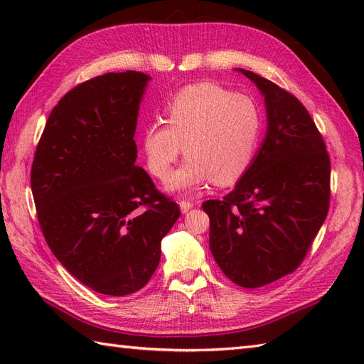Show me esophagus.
Here are the masks:
<instances>
[{
  "instance_id": "34e87169",
  "label": "esophagus",
  "mask_w": 364,
  "mask_h": 364,
  "mask_svg": "<svg viewBox=\"0 0 364 364\" xmlns=\"http://www.w3.org/2000/svg\"><path fill=\"white\" fill-rule=\"evenodd\" d=\"M180 208H181V213H188L189 210H192V208H194V203L189 202V200H181Z\"/></svg>"
}]
</instances>
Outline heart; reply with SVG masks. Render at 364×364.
Wrapping results in <instances>:
<instances>
[{
    "mask_svg": "<svg viewBox=\"0 0 364 364\" xmlns=\"http://www.w3.org/2000/svg\"><path fill=\"white\" fill-rule=\"evenodd\" d=\"M261 136V115L250 98L215 82L181 89L166 107V123L144 131L146 167L159 180L183 153L188 159L170 175L168 191L194 194L214 181L230 186L252 166Z\"/></svg>",
    "mask_w": 364,
    "mask_h": 364,
    "instance_id": "heart-1",
    "label": "heart"
}]
</instances>
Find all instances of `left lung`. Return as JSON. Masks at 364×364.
Wrapping results in <instances>:
<instances>
[{
  "label": "left lung",
  "instance_id": "left-lung-1",
  "mask_svg": "<svg viewBox=\"0 0 364 364\" xmlns=\"http://www.w3.org/2000/svg\"><path fill=\"white\" fill-rule=\"evenodd\" d=\"M264 95L267 131L252 166L222 200H206L210 249L222 272L259 288L296 270L330 205V158L310 112L288 90L237 68Z\"/></svg>",
  "mask_w": 364,
  "mask_h": 364
}]
</instances>
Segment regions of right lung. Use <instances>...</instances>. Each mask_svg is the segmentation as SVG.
I'll return each instance as SVG.
<instances>
[{"label":"right lung","instance_id":"1","mask_svg":"<svg viewBox=\"0 0 364 364\" xmlns=\"http://www.w3.org/2000/svg\"><path fill=\"white\" fill-rule=\"evenodd\" d=\"M150 76L127 70L81 82L53 107L31 189L45 241L75 278L106 296L149 283L180 206L136 166L139 105Z\"/></svg>","mask_w":364,"mask_h":364}]
</instances>
